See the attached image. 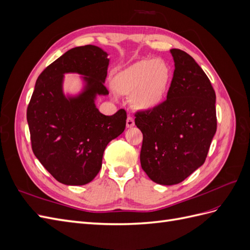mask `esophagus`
Returning a JSON list of instances; mask_svg holds the SVG:
<instances>
[{"label": "esophagus", "mask_w": 250, "mask_h": 250, "mask_svg": "<svg viewBox=\"0 0 250 250\" xmlns=\"http://www.w3.org/2000/svg\"><path fill=\"white\" fill-rule=\"evenodd\" d=\"M126 125L127 127H133L134 126V119L131 116H128L127 120H126Z\"/></svg>", "instance_id": "34e87169"}]
</instances>
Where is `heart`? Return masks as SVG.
Listing matches in <instances>:
<instances>
[{
	"label": "heart",
	"instance_id": "b5f03b06",
	"mask_svg": "<svg viewBox=\"0 0 250 250\" xmlns=\"http://www.w3.org/2000/svg\"><path fill=\"white\" fill-rule=\"evenodd\" d=\"M171 70L161 59H142L121 71L113 78L118 93L133 96V103L141 109L160 105L170 85Z\"/></svg>",
	"mask_w": 250,
	"mask_h": 250
}]
</instances>
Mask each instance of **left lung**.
<instances>
[{
	"instance_id": "left-lung-1",
	"label": "left lung",
	"mask_w": 250,
	"mask_h": 250,
	"mask_svg": "<svg viewBox=\"0 0 250 250\" xmlns=\"http://www.w3.org/2000/svg\"><path fill=\"white\" fill-rule=\"evenodd\" d=\"M170 53L175 70L167 99L134 113L143 133L142 169L165 186L181 183L203 165L217 130L216 94L209 79L188 53Z\"/></svg>"
}]
</instances>
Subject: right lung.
<instances>
[{
	"instance_id": "add662e5",
	"label": "right lung",
	"mask_w": 250,
	"mask_h": 250,
	"mask_svg": "<svg viewBox=\"0 0 250 250\" xmlns=\"http://www.w3.org/2000/svg\"><path fill=\"white\" fill-rule=\"evenodd\" d=\"M109 59L93 44L65 52L44 69L35 83L27 108L34 155L59 183L82 186L92 181L102 166L107 144L122 133L127 115L119 109L104 116L95 105L96 95H107L104 85ZM64 72L85 76L87 88L79 97L62 94Z\"/></svg>"
}]
</instances>
